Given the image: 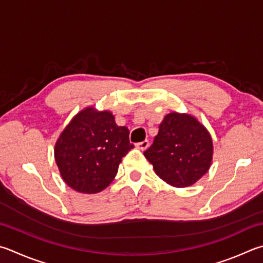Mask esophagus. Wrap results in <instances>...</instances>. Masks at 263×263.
I'll return each mask as SVG.
<instances>
[{"label": "esophagus", "instance_id": "34e87169", "mask_svg": "<svg viewBox=\"0 0 263 263\" xmlns=\"http://www.w3.org/2000/svg\"><path fill=\"white\" fill-rule=\"evenodd\" d=\"M148 146H149V141H148V140H144V141L138 142V144H136V147L139 148V149H141V151L147 149Z\"/></svg>", "mask_w": 263, "mask_h": 263}]
</instances>
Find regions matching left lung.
<instances>
[{
	"instance_id": "8db88e82",
	"label": "left lung",
	"mask_w": 263,
	"mask_h": 263,
	"mask_svg": "<svg viewBox=\"0 0 263 263\" xmlns=\"http://www.w3.org/2000/svg\"><path fill=\"white\" fill-rule=\"evenodd\" d=\"M144 155L159 177L176 187H186L208 171L213 141L194 117L171 112L160 124L159 133Z\"/></svg>"
}]
</instances>
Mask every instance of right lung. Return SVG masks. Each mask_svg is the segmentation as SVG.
Listing matches in <instances>:
<instances>
[{
	"label": "right lung",
	"instance_id": "add662e5",
	"mask_svg": "<svg viewBox=\"0 0 263 263\" xmlns=\"http://www.w3.org/2000/svg\"><path fill=\"white\" fill-rule=\"evenodd\" d=\"M126 126L109 111L87 108L73 117L55 146V160L64 181L80 193L101 192L111 183L133 144Z\"/></svg>",
	"mask_w": 263,
	"mask_h": 263
}]
</instances>
